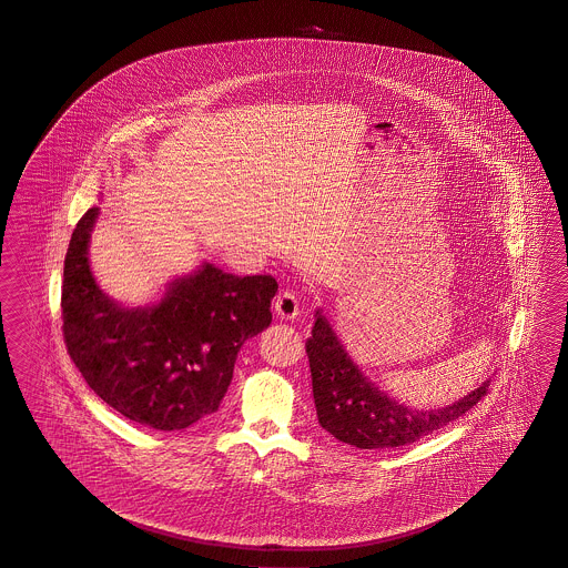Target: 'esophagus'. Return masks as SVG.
<instances>
[{"label": "esophagus", "mask_w": 568, "mask_h": 568, "mask_svg": "<svg viewBox=\"0 0 568 568\" xmlns=\"http://www.w3.org/2000/svg\"><path fill=\"white\" fill-rule=\"evenodd\" d=\"M275 312L278 318H285V321H292L297 316V312H300V304H297V297H295V293L293 292H281L275 297Z\"/></svg>", "instance_id": "34e87169"}]
</instances>
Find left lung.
<instances>
[{
  "mask_svg": "<svg viewBox=\"0 0 568 568\" xmlns=\"http://www.w3.org/2000/svg\"><path fill=\"white\" fill-rule=\"evenodd\" d=\"M306 354L321 427L335 439L361 449L408 446L465 416L489 389V381H485L475 392L446 408H408L381 392L362 373L321 312H316Z\"/></svg>",
  "mask_w": 568,
  "mask_h": 568,
  "instance_id": "1",
  "label": "left lung"
}]
</instances>
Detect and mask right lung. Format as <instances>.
Segmentation results:
<instances>
[{
    "mask_svg": "<svg viewBox=\"0 0 568 568\" xmlns=\"http://www.w3.org/2000/svg\"><path fill=\"white\" fill-rule=\"evenodd\" d=\"M100 207L77 223L64 258L62 331L87 385L116 413L158 430L187 429L216 413L237 352L271 325V275L204 264L174 278L154 306L122 308L98 287L89 240Z\"/></svg>",
    "mask_w": 568,
    "mask_h": 568,
    "instance_id": "obj_1",
    "label": "right lung"
}]
</instances>
